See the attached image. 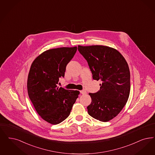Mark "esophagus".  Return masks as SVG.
Returning <instances> with one entry per match:
<instances>
[{
	"instance_id": "obj_1",
	"label": "esophagus",
	"mask_w": 155,
	"mask_h": 155,
	"mask_svg": "<svg viewBox=\"0 0 155 155\" xmlns=\"http://www.w3.org/2000/svg\"><path fill=\"white\" fill-rule=\"evenodd\" d=\"M80 93L81 94H86L87 93V92L85 91H80Z\"/></svg>"
}]
</instances>
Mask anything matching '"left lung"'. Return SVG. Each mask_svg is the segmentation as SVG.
<instances>
[{"label":"left lung","instance_id":"8db88e82","mask_svg":"<svg viewBox=\"0 0 155 155\" xmlns=\"http://www.w3.org/2000/svg\"><path fill=\"white\" fill-rule=\"evenodd\" d=\"M88 63L93 80H101L99 91L89 93L92 99L87 107L90 116L108 122L122 111L129 99L130 74L129 66L117 50L104 45L78 46Z\"/></svg>","mask_w":155,"mask_h":155}]
</instances>
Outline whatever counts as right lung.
I'll return each mask as SVG.
<instances>
[{
  "instance_id": "add662e5",
  "label": "right lung",
  "mask_w": 155,
  "mask_h": 155,
  "mask_svg": "<svg viewBox=\"0 0 155 155\" xmlns=\"http://www.w3.org/2000/svg\"><path fill=\"white\" fill-rule=\"evenodd\" d=\"M77 50L74 47L47 50L31 64L27 82L28 95L38 114L50 124H60L68 118L80 94L57 86Z\"/></svg>"
}]
</instances>
